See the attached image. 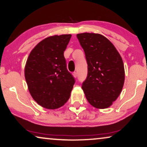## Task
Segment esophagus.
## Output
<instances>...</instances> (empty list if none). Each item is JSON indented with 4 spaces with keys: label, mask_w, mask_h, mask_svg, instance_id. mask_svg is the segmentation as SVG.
Returning <instances> with one entry per match:
<instances>
[{
    "label": "esophagus",
    "mask_w": 147,
    "mask_h": 147,
    "mask_svg": "<svg viewBox=\"0 0 147 147\" xmlns=\"http://www.w3.org/2000/svg\"><path fill=\"white\" fill-rule=\"evenodd\" d=\"M72 75H73V77L75 78H77V72H74L73 73H72Z\"/></svg>",
    "instance_id": "34e87169"
}]
</instances>
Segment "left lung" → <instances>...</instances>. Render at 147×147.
<instances>
[{
	"label": "left lung",
	"instance_id": "obj_1",
	"mask_svg": "<svg viewBox=\"0 0 147 147\" xmlns=\"http://www.w3.org/2000/svg\"><path fill=\"white\" fill-rule=\"evenodd\" d=\"M88 64L82 85L87 101L97 109L110 107L122 91L125 79L122 57L105 36L94 33L77 35Z\"/></svg>",
	"mask_w": 147,
	"mask_h": 147
}]
</instances>
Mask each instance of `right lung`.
Instances as JSON below:
<instances>
[{
  "label": "right lung",
  "mask_w": 147,
  "mask_h": 147,
  "mask_svg": "<svg viewBox=\"0 0 147 147\" xmlns=\"http://www.w3.org/2000/svg\"><path fill=\"white\" fill-rule=\"evenodd\" d=\"M71 36L56 35L45 38L27 58L25 77L29 91L44 108L58 109L70 98L75 81L66 68L64 52Z\"/></svg>",
  "instance_id": "obj_1"
}]
</instances>
